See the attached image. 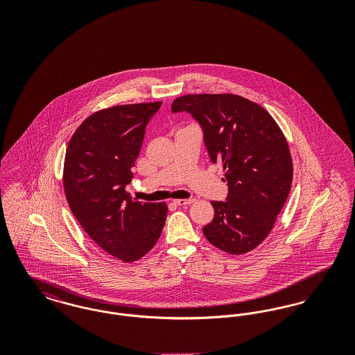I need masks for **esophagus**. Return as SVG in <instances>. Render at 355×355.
Wrapping results in <instances>:
<instances>
[{
    "label": "esophagus",
    "mask_w": 355,
    "mask_h": 355,
    "mask_svg": "<svg viewBox=\"0 0 355 355\" xmlns=\"http://www.w3.org/2000/svg\"><path fill=\"white\" fill-rule=\"evenodd\" d=\"M193 202H194L193 198H189V200H174V203L178 205V206H187V205Z\"/></svg>",
    "instance_id": "obj_1"
}]
</instances>
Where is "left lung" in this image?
I'll return each mask as SVG.
<instances>
[{"label": "left lung", "instance_id": "left-lung-1", "mask_svg": "<svg viewBox=\"0 0 355 355\" xmlns=\"http://www.w3.org/2000/svg\"><path fill=\"white\" fill-rule=\"evenodd\" d=\"M171 112L198 121L211 162L225 170L227 198L211 202L206 239L233 255L252 252L269 236L290 193L293 161L282 130L262 106L230 93L182 96Z\"/></svg>", "mask_w": 355, "mask_h": 355}]
</instances>
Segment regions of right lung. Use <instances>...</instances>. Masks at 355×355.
Listing matches in <instances>:
<instances>
[{
	"label": "right lung",
	"mask_w": 355,
	"mask_h": 355,
	"mask_svg": "<svg viewBox=\"0 0 355 355\" xmlns=\"http://www.w3.org/2000/svg\"><path fill=\"white\" fill-rule=\"evenodd\" d=\"M162 102L117 105L89 116L69 141L64 190L86 234L106 253L135 262L164 229L165 202H139L126 191L145 128Z\"/></svg>",
	"instance_id": "1"
}]
</instances>
